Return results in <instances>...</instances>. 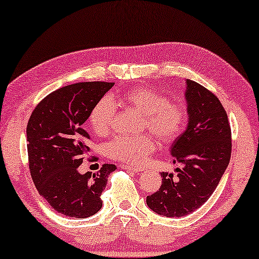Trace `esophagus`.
Here are the masks:
<instances>
[{
	"label": "esophagus",
	"mask_w": 259,
	"mask_h": 259,
	"mask_svg": "<svg viewBox=\"0 0 259 259\" xmlns=\"http://www.w3.org/2000/svg\"><path fill=\"white\" fill-rule=\"evenodd\" d=\"M123 169L133 171V172H141V171L144 170V167L142 166H135V165H122Z\"/></svg>",
	"instance_id": "esophagus-1"
}]
</instances>
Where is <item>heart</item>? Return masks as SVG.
<instances>
[{"label": "heart", "mask_w": 259, "mask_h": 259, "mask_svg": "<svg viewBox=\"0 0 259 259\" xmlns=\"http://www.w3.org/2000/svg\"><path fill=\"white\" fill-rule=\"evenodd\" d=\"M115 104L133 108L143 115V125L163 142H172L183 131L188 119L185 108L177 102H169L164 95L148 88H131L114 93L96 103L89 116L95 134L105 135L111 129ZM156 149L154 138L149 135L119 136L105 147L107 155L116 161L141 164Z\"/></svg>", "instance_id": "heart-1"}]
</instances>
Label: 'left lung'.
Instances as JSON below:
<instances>
[{
	"label": "left lung",
	"instance_id": "1",
	"mask_svg": "<svg viewBox=\"0 0 259 259\" xmlns=\"http://www.w3.org/2000/svg\"><path fill=\"white\" fill-rule=\"evenodd\" d=\"M188 125L170 148L177 176L162 172L158 191L147 205L164 217H183L205 203L227 170L231 156V129L227 111L214 95L185 79Z\"/></svg>",
	"mask_w": 259,
	"mask_h": 259
}]
</instances>
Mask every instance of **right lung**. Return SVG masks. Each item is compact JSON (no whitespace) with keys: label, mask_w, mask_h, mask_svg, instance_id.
<instances>
[{"label":"right lung","mask_w":259,"mask_h":259,"mask_svg":"<svg viewBox=\"0 0 259 259\" xmlns=\"http://www.w3.org/2000/svg\"><path fill=\"white\" fill-rule=\"evenodd\" d=\"M111 82H81L60 88L43 98L27 125L31 178L38 194L57 212L87 218L102 207L108 176L116 170L104 164L96 174H79L89 148L83 123L112 88Z\"/></svg>","instance_id":"right-lung-1"}]
</instances>
